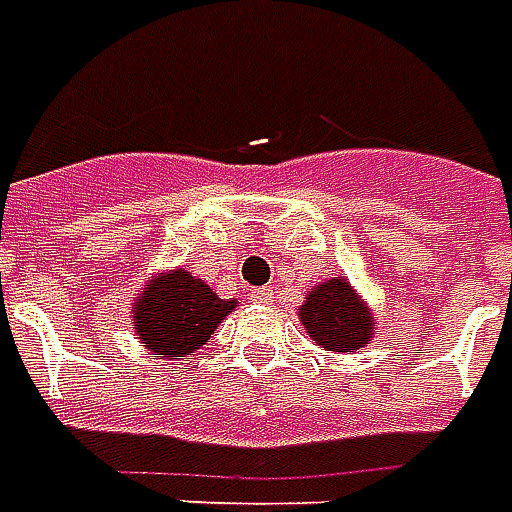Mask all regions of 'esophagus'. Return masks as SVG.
Returning a JSON list of instances; mask_svg holds the SVG:
<instances>
[{"instance_id": "34e87169", "label": "esophagus", "mask_w": 512, "mask_h": 512, "mask_svg": "<svg viewBox=\"0 0 512 512\" xmlns=\"http://www.w3.org/2000/svg\"><path fill=\"white\" fill-rule=\"evenodd\" d=\"M252 300H255V303H260V306H272L274 291L272 289H255L252 291Z\"/></svg>"}]
</instances>
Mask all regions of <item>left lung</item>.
Here are the masks:
<instances>
[{
  "label": "left lung",
  "instance_id": "left-lung-1",
  "mask_svg": "<svg viewBox=\"0 0 512 512\" xmlns=\"http://www.w3.org/2000/svg\"><path fill=\"white\" fill-rule=\"evenodd\" d=\"M297 317L314 343L331 354H357L374 340V309L345 277H328L309 289Z\"/></svg>",
  "mask_w": 512,
  "mask_h": 512
}]
</instances>
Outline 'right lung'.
Returning <instances> with one entry per match:
<instances>
[{
  "label": "right lung",
  "mask_w": 512,
  "mask_h": 512,
  "mask_svg": "<svg viewBox=\"0 0 512 512\" xmlns=\"http://www.w3.org/2000/svg\"><path fill=\"white\" fill-rule=\"evenodd\" d=\"M238 309V300H223L186 269L152 272L133 300L135 340L167 360H181L209 343L215 328Z\"/></svg>",
  "instance_id": "right-lung-1"
}]
</instances>
